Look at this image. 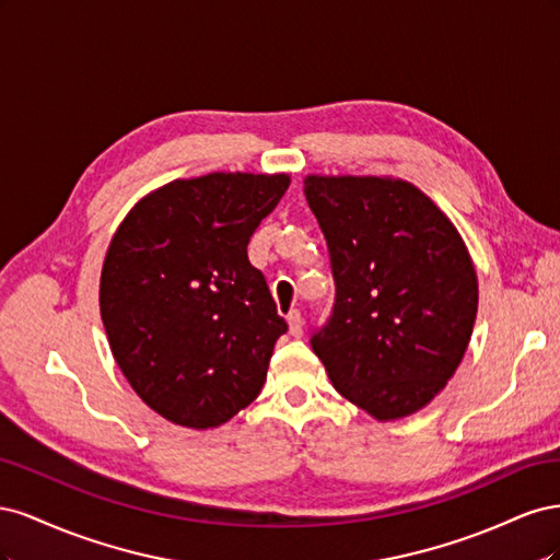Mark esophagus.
<instances>
[{
    "instance_id": "1",
    "label": "esophagus",
    "mask_w": 560,
    "mask_h": 560,
    "mask_svg": "<svg viewBox=\"0 0 560 560\" xmlns=\"http://www.w3.org/2000/svg\"><path fill=\"white\" fill-rule=\"evenodd\" d=\"M287 325H290L292 336H303V317L299 311H290V315H287Z\"/></svg>"
}]
</instances>
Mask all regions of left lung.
Returning <instances> with one entry per match:
<instances>
[{"mask_svg": "<svg viewBox=\"0 0 560 560\" xmlns=\"http://www.w3.org/2000/svg\"><path fill=\"white\" fill-rule=\"evenodd\" d=\"M336 299L311 336L334 387L378 420L442 393L467 350L479 284L460 233L413 184L306 177Z\"/></svg>", "mask_w": 560, "mask_h": 560, "instance_id": "left-lung-1", "label": "left lung"}]
</instances>
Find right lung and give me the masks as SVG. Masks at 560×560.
<instances>
[{
	"label": "right lung",
	"mask_w": 560,
	"mask_h": 560,
	"mask_svg": "<svg viewBox=\"0 0 560 560\" xmlns=\"http://www.w3.org/2000/svg\"><path fill=\"white\" fill-rule=\"evenodd\" d=\"M287 175L212 173L142 198L118 226L100 278L116 364L147 406L208 430L261 393L287 322L247 243Z\"/></svg>",
	"instance_id": "obj_1"
}]
</instances>
